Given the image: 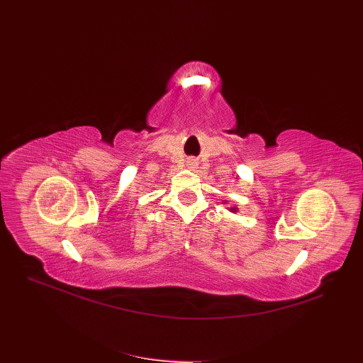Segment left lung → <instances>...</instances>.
Returning a JSON list of instances; mask_svg holds the SVG:
<instances>
[{"mask_svg": "<svg viewBox=\"0 0 363 363\" xmlns=\"http://www.w3.org/2000/svg\"><path fill=\"white\" fill-rule=\"evenodd\" d=\"M236 209H238V208H236V206H233V208H230V211H232V212H236Z\"/></svg>", "mask_w": 363, "mask_h": 363, "instance_id": "left-lung-1", "label": "left lung"}]
</instances>
